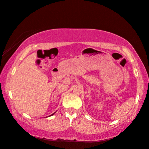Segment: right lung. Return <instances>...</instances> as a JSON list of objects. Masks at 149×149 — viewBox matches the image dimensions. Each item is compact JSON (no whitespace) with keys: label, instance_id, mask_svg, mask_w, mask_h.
Wrapping results in <instances>:
<instances>
[{"label":"right lung","instance_id":"obj_1","mask_svg":"<svg viewBox=\"0 0 149 149\" xmlns=\"http://www.w3.org/2000/svg\"><path fill=\"white\" fill-rule=\"evenodd\" d=\"M54 113H53V114H52V115H50V116H52V115H54Z\"/></svg>","mask_w":149,"mask_h":149}]
</instances>
